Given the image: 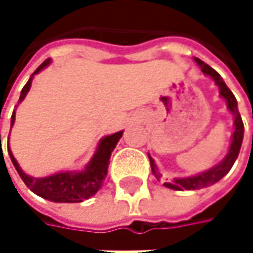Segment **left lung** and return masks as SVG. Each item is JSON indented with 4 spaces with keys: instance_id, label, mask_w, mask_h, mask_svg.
<instances>
[{
    "instance_id": "8db88e82",
    "label": "left lung",
    "mask_w": 253,
    "mask_h": 253,
    "mask_svg": "<svg viewBox=\"0 0 253 253\" xmlns=\"http://www.w3.org/2000/svg\"><path fill=\"white\" fill-rule=\"evenodd\" d=\"M195 61L201 67L202 73L211 77L215 82V84L218 86L220 95L226 99L227 108L234 116V131H233V137H231V143H230V149H228L227 155L224 157V160L220 164H217L212 169H210V170H207L204 173H199L196 176L184 177V178H174V181H171V183H164L167 187L174 189V190H196V189L208 187V186L217 183L218 180H221L231 170L234 161L237 160V155H239L240 146H242V140H243V131H245L242 117H240L239 110H237V101H236L233 92L228 89L227 84L224 83L223 77L220 76L214 69H211L207 63H204L202 60L195 58ZM149 163H151V169H152L154 176L160 180L163 176H161V173H158V169H157L154 160L151 158V155H149Z\"/></svg>"
}]
</instances>
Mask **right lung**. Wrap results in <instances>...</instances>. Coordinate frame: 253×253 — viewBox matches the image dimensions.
Segmentation results:
<instances>
[{"label": "right lung", "mask_w": 253, "mask_h": 253, "mask_svg": "<svg viewBox=\"0 0 253 253\" xmlns=\"http://www.w3.org/2000/svg\"><path fill=\"white\" fill-rule=\"evenodd\" d=\"M51 63V60H45L36 70L33 75L39 73L43 67H46ZM32 75V77H33ZM32 77L27 80L25 87L22 89L19 102L23 101L26 93L30 89L32 84ZM16 120V111H13L11 116V126L14 125ZM123 136V131H117L114 134L105 136L99 140L96 152L93 154L92 160L89 161V164L84 167L83 171H63V173H57L52 176L41 177V178H35V177L27 176L23 173V170L20 169V166L17 164L16 158L13 157L10 146L8 148V155L11 158L13 166L16 167L19 176L22 177V180L25 181V184L38 196L52 201V202H83L84 199H89L90 196H93L102 186V181L107 176L108 171V164H110V157L111 152L114 151L117 142L120 140V137ZM0 146H1V136H0Z\"/></svg>", "instance_id": "1"}]
</instances>
